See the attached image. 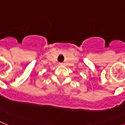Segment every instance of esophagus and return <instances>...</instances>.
<instances>
[{
    "label": "esophagus",
    "instance_id": "esophagus-1",
    "mask_svg": "<svg viewBox=\"0 0 125 125\" xmlns=\"http://www.w3.org/2000/svg\"><path fill=\"white\" fill-rule=\"evenodd\" d=\"M59 65L60 66H63V63H62V62H61V63H59Z\"/></svg>",
    "mask_w": 125,
    "mask_h": 125
}]
</instances>
